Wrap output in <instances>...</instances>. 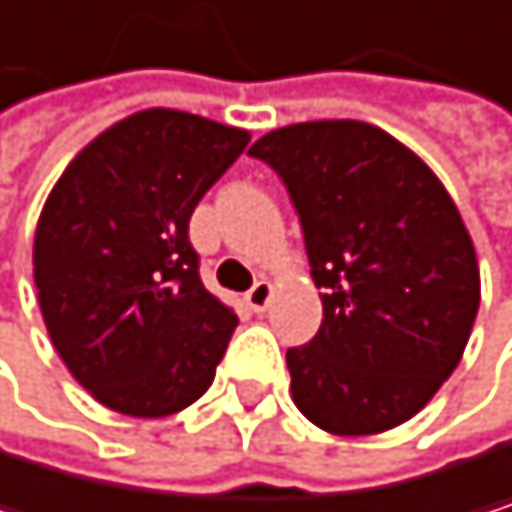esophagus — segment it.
Returning a JSON list of instances; mask_svg holds the SVG:
<instances>
[{
	"mask_svg": "<svg viewBox=\"0 0 512 512\" xmlns=\"http://www.w3.org/2000/svg\"><path fill=\"white\" fill-rule=\"evenodd\" d=\"M270 301H273V285H270L267 279L254 282V288L245 294V304H248L254 313H264V310L270 307Z\"/></svg>",
	"mask_w": 512,
	"mask_h": 512,
	"instance_id": "obj_1",
	"label": "esophagus"
}]
</instances>
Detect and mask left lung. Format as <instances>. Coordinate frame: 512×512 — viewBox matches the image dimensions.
<instances>
[{
  "label": "left lung",
  "mask_w": 512,
  "mask_h": 512,
  "mask_svg": "<svg viewBox=\"0 0 512 512\" xmlns=\"http://www.w3.org/2000/svg\"><path fill=\"white\" fill-rule=\"evenodd\" d=\"M301 214L322 325L285 353L291 399L334 436L384 433L458 368L479 310L473 239L433 168L378 125H285L248 150Z\"/></svg>",
  "instance_id": "left-lung-1"
}]
</instances>
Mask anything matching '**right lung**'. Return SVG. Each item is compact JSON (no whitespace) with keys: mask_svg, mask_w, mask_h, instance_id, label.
Returning a JSON list of instances; mask_svg holds the SVG:
<instances>
[{"mask_svg":"<svg viewBox=\"0 0 512 512\" xmlns=\"http://www.w3.org/2000/svg\"><path fill=\"white\" fill-rule=\"evenodd\" d=\"M251 134L184 110L101 131L51 187L33 242L48 338L101 405L168 418L214 381L236 313L199 279L190 214Z\"/></svg>","mask_w":512,"mask_h":512,"instance_id":"1","label":"right lung"}]
</instances>
